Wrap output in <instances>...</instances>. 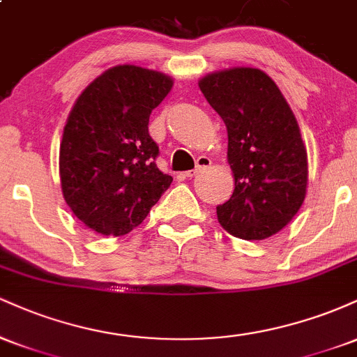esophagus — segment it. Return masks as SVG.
Here are the masks:
<instances>
[{
  "mask_svg": "<svg viewBox=\"0 0 357 357\" xmlns=\"http://www.w3.org/2000/svg\"><path fill=\"white\" fill-rule=\"evenodd\" d=\"M211 166V159L206 158V155H202V158H198V161H196V167L192 171H188V173H184L186 178H195L196 174H199L202 171L206 169V167Z\"/></svg>",
  "mask_w": 357,
  "mask_h": 357,
  "instance_id": "esophagus-1",
  "label": "esophagus"
}]
</instances>
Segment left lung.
Instances as JSON below:
<instances>
[{"label":"left lung","instance_id":"8db88e82","mask_svg":"<svg viewBox=\"0 0 357 357\" xmlns=\"http://www.w3.org/2000/svg\"><path fill=\"white\" fill-rule=\"evenodd\" d=\"M198 85L228 132L235 190L216 206L220 225L236 238H268L292 221L307 195L309 165L297 119L260 68L206 73Z\"/></svg>","mask_w":357,"mask_h":357}]
</instances>
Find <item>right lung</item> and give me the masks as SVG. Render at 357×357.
Instances as JSON below:
<instances>
[{
	"label": "right lung",
	"mask_w": 357,
	"mask_h": 357,
	"mask_svg": "<svg viewBox=\"0 0 357 357\" xmlns=\"http://www.w3.org/2000/svg\"><path fill=\"white\" fill-rule=\"evenodd\" d=\"M166 73L116 65L75 100L60 144L65 203L92 231L122 236L139 227L173 178L155 166L149 116L173 89Z\"/></svg>",
	"instance_id": "1"
}]
</instances>
